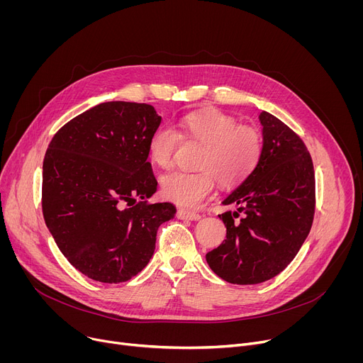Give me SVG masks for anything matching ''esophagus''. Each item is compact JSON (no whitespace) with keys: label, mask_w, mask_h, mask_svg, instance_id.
Listing matches in <instances>:
<instances>
[{"label":"esophagus","mask_w":363,"mask_h":363,"mask_svg":"<svg viewBox=\"0 0 363 363\" xmlns=\"http://www.w3.org/2000/svg\"><path fill=\"white\" fill-rule=\"evenodd\" d=\"M177 217L179 220H191V221H196L201 218V216L195 211H189V210H185V208H179L177 211Z\"/></svg>","instance_id":"obj_1"}]
</instances>
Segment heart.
I'll list each match as a JSON object with an SVG mask.
<instances>
[{"label":"heart","instance_id":"1","mask_svg":"<svg viewBox=\"0 0 363 363\" xmlns=\"http://www.w3.org/2000/svg\"><path fill=\"white\" fill-rule=\"evenodd\" d=\"M181 139L198 143L194 172H174L161 184L168 201L181 206H198L216 188L230 189L241 185L254 172L263 153V138L255 126L237 121L218 111L203 109L182 116L177 125L161 126L147 142V155L153 165L162 169L174 164Z\"/></svg>","mask_w":363,"mask_h":363}]
</instances>
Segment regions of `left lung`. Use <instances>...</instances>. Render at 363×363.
Listing matches in <instances>:
<instances>
[{"instance_id":"1","label":"left lung","mask_w":363,"mask_h":363,"mask_svg":"<svg viewBox=\"0 0 363 363\" xmlns=\"http://www.w3.org/2000/svg\"><path fill=\"white\" fill-rule=\"evenodd\" d=\"M263 153L254 172L224 201L227 240L206 252L211 270L233 284H257L281 273L310 233L316 206L312 157L286 123L260 113Z\"/></svg>"}]
</instances>
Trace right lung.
<instances>
[{"mask_svg":"<svg viewBox=\"0 0 363 363\" xmlns=\"http://www.w3.org/2000/svg\"><path fill=\"white\" fill-rule=\"evenodd\" d=\"M161 125L153 106L106 101L51 139L43 162L47 228L69 263L91 280L122 283L149 263L171 202L147 201L158 182L147 142Z\"/></svg>","mask_w":363,"mask_h":363,"instance_id":"right-lung-1","label":"right lung"}]
</instances>
